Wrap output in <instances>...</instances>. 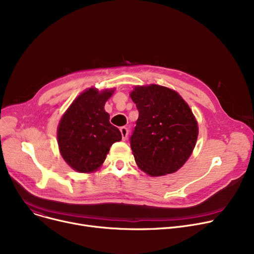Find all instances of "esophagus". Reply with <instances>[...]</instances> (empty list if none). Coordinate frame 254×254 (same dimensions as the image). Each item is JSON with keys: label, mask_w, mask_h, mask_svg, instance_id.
<instances>
[{"label": "esophagus", "mask_w": 254, "mask_h": 254, "mask_svg": "<svg viewBox=\"0 0 254 254\" xmlns=\"http://www.w3.org/2000/svg\"><path fill=\"white\" fill-rule=\"evenodd\" d=\"M120 132H122L123 140L126 141L127 139V136H128V129H127V127H120Z\"/></svg>", "instance_id": "1"}]
</instances>
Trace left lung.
<instances>
[{"label":"left lung","mask_w":254,"mask_h":254,"mask_svg":"<svg viewBox=\"0 0 254 254\" xmlns=\"http://www.w3.org/2000/svg\"><path fill=\"white\" fill-rule=\"evenodd\" d=\"M129 96L139 111L129 139L138 167L153 177L175 173L191 155L198 135L190 106L175 90L156 84L136 86Z\"/></svg>","instance_id":"1"}]
</instances>
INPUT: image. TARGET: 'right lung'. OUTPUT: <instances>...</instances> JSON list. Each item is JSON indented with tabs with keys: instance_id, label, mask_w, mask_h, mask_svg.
Masks as SVG:
<instances>
[{
	"instance_id": "right-lung-1",
	"label": "right lung",
	"mask_w": 254,
	"mask_h": 254,
	"mask_svg": "<svg viewBox=\"0 0 254 254\" xmlns=\"http://www.w3.org/2000/svg\"><path fill=\"white\" fill-rule=\"evenodd\" d=\"M114 89L88 88L80 93L63 115L58 143L64 162L79 173L98 170L113 143L122 140L119 129L104 109Z\"/></svg>"
}]
</instances>
